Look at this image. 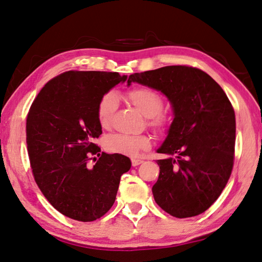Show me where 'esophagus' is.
<instances>
[{
    "instance_id": "34e87169",
    "label": "esophagus",
    "mask_w": 262,
    "mask_h": 262,
    "mask_svg": "<svg viewBox=\"0 0 262 262\" xmlns=\"http://www.w3.org/2000/svg\"><path fill=\"white\" fill-rule=\"evenodd\" d=\"M131 163H132V166L136 167V166H138V165H140L142 163V161L141 159H132Z\"/></svg>"
}]
</instances>
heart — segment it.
Masks as SVG:
<instances>
[{
  "label": "heart",
  "instance_id": "1",
  "mask_svg": "<svg viewBox=\"0 0 262 262\" xmlns=\"http://www.w3.org/2000/svg\"><path fill=\"white\" fill-rule=\"evenodd\" d=\"M125 96L126 99L143 116L147 117L148 125L151 126L154 130L163 131L169 125L170 117L162 111L163 98L161 95L149 88L137 87L126 92ZM117 107H119V99L114 93L110 92L101 96L97 104L96 114L103 129H107L111 126ZM105 146L107 150L112 152L136 157L140 151L148 150L150 148L151 140L146 135L129 136L119 133L106 139Z\"/></svg>",
  "mask_w": 262,
  "mask_h": 262
}]
</instances>
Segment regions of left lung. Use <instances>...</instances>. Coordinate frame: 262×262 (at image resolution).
<instances>
[{
  "instance_id": "8db88e82",
  "label": "left lung",
  "mask_w": 262,
  "mask_h": 262,
  "mask_svg": "<svg viewBox=\"0 0 262 262\" xmlns=\"http://www.w3.org/2000/svg\"><path fill=\"white\" fill-rule=\"evenodd\" d=\"M138 82L158 90L172 105L174 119L158 154L156 204L176 218L205 212L227 184L234 164L235 113L222 87L196 68L169 66L133 73Z\"/></svg>"
}]
</instances>
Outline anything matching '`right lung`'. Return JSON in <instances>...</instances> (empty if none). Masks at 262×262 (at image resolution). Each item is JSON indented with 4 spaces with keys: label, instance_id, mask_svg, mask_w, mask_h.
Here are the masks:
<instances>
[{
    "label": "right lung",
    "instance_id": "obj_1",
    "mask_svg": "<svg viewBox=\"0 0 262 262\" xmlns=\"http://www.w3.org/2000/svg\"><path fill=\"white\" fill-rule=\"evenodd\" d=\"M126 76L117 72L68 71L47 82L27 116V149L37 185L50 204L79 222L98 220L113 206L129 157L101 152L97 104ZM101 157L93 168L89 157ZM95 159V158H94Z\"/></svg>",
    "mask_w": 262,
    "mask_h": 262
}]
</instances>
